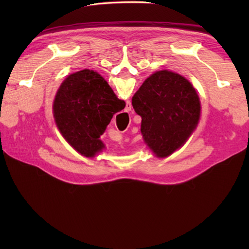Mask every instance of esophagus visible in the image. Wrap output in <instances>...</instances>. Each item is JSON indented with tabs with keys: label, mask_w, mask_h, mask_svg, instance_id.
<instances>
[{
	"label": "esophagus",
	"mask_w": 249,
	"mask_h": 249,
	"mask_svg": "<svg viewBox=\"0 0 249 249\" xmlns=\"http://www.w3.org/2000/svg\"><path fill=\"white\" fill-rule=\"evenodd\" d=\"M131 109H132V105H131L130 103H126V107H125V111H126V112H129V111H131Z\"/></svg>",
	"instance_id": "obj_1"
}]
</instances>
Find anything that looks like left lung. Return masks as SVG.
Instances as JSON below:
<instances>
[{
  "label": "left lung",
  "instance_id": "obj_1",
  "mask_svg": "<svg viewBox=\"0 0 249 249\" xmlns=\"http://www.w3.org/2000/svg\"><path fill=\"white\" fill-rule=\"evenodd\" d=\"M141 116V133L155 156L175 153L196 129L200 102L191 83L178 73L159 71L149 76L132 99Z\"/></svg>",
  "mask_w": 249,
  "mask_h": 249
}]
</instances>
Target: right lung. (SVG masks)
Listing matches in <instances>:
<instances>
[{"label": "right lung", "instance_id": "obj_1", "mask_svg": "<svg viewBox=\"0 0 249 249\" xmlns=\"http://www.w3.org/2000/svg\"><path fill=\"white\" fill-rule=\"evenodd\" d=\"M125 103L117 99L100 73L83 70L67 77L58 89L54 117L65 140L85 157H94L103 148L100 140L113 115Z\"/></svg>", "mask_w": 249, "mask_h": 249}]
</instances>
